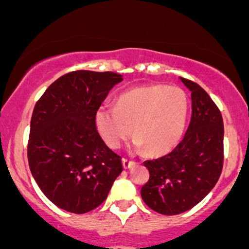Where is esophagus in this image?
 <instances>
[{"mask_svg": "<svg viewBox=\"0 0 249 249\" xmlns=\"http://www.w3.org/2000/svg\"><path fill=\"white\" fill-rule=\"evenodd\" d=\"M123 166H124V169H130V167L133 166L134 163V161H131V160H127V159H123Z\"/></svg>", "mask_w": 249, "mask_h": 249, "instance_id": "obj_1", "label": "esophagus"}]
</instances>
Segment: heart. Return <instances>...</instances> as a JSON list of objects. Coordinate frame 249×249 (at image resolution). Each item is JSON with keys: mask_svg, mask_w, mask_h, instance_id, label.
Here are the masks:
<instances>
[{"mask_svg": "<svg viewBox=\"0 0 249 249\" xmlns=\"http://www.w3.org/2000/svg\"><path fill=\"white\" fill-rule=\"evenodd\" d=\"M187 113L189 100L182 89L154 84L125 91L118 98L116 107L100 105L95 125L111 149H118L134 131L135 146L158 155L178 144Z\"/></svg>", "mask_w": 249, "mask_h": 249, "instance_id": "b5f03b06", "label": "heart"}]
</instances>
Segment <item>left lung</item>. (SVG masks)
I'll list each match as a JSON object with an SVG mask.
<instances>
[{
	"mask_svg": "<svg viewBox=\"0 0 249 249\" xmlns=\"http://www.w3.org/2000/svg\"><path fill=\"white\" fill-rule=\"evenodd\" d=\"M191 91V120L182 140L171 152L144 166L149 181L141 197L151 210L172 216L189 211L205 198L223 167V120L218 107L197 83L181 78Z\"/></svg>",
	"mask_w": 249,
	"mask_h": 249,
	"instance_id": "8db88e82",
	"label": "left lung"
}]
</instances>
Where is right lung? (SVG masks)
Segmentation results:
<instances>
[{
  "mask_svg": "<svg viewBox=\"0 0 249 249\" xmlns=\"http://www.w3.org/2000/svg\"><path fill=\"white\" fill-rule=\"evenodd\" d=\"M122 80L113 71H71L36 103L28 163L44 196L64 211L82 214L97 208L122 174V158L105 145L95 125L98 108Z\"/></svg>",
  "mask_w": 249,
  "mask_h": 249,
  "instance_id": "obj_1",
  "label": "right lung"
}]
</instances>
